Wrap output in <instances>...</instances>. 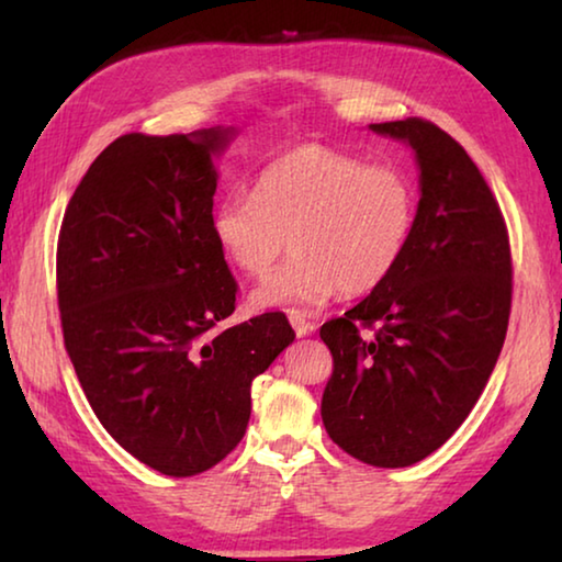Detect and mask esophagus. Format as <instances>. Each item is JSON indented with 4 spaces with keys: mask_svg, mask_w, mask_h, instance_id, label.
I'll return each mask as SVG.
<instances>
[{
    "mask_svg": "<svg viewBox=\"0 0 562 562\" xmlns=\"http://www.w3.org/2000/svg\"><path fill=\"white\" fill-rule=\"evenodd\" d=\"M288 319H290L292 329L297 331V337H307V335H312V329H315V322H310V319L304 317L302 312H297V310L288 312Z\"/></svg>",
    "mask_w": 562,
    "mask_h": 562,
    "instance_id": "esophagus-1",
    "label": "esophagus"
}]
</instances>
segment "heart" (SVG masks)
<instances>
[{
  "instance_id": "obj_1",
  "label": "heart",
  "mask_w": 562,
  "mask_h": 562,
  "mask_svg": "<svg viewBox=\"0 0 562 562\" xmlns=\"http://www.w3.org/2000/svg\"><path fill=\"white\" fill-rule=\"evenodd\" d=\"M416 223V188L394 166L302 146L265 166L252 195L215 205L211 231L223 258L247 278L272 270L250 294L255 310H310L331 294L379 288L402 262Z\"/></svg>"
}]
</instances>
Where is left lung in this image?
<instances>
[{"mask_svg": "<svg viewBox=\"0 0 562 562\" xmlns=\"http://www.w3.org/2000/svg\"><path fill=\"white\" fill-rule=\"evenodd\" d=\"M369 128L414 148L422 198L396 270L319 329L335 359L322 422L355 459L402 469L449 441L479 402L506 339L513 265L498 201L459 140L424 119Z\"/></svg>", "mask_w": 562, "mask_h": 562, "instance_id": "1", "label": "left lung"}]
</instances>
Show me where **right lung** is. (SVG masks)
<instances>
[{"label": "right lung", "mask_w": 562, "mask_h": 562, "mask_svg": "<svg viewBox=\"0 0 562 562\" xmlns=\"http://www.w3.org/2000/svg\"><path fill=\"white\" fill-rule=\"evenodd\" d=\"M231 136L116 138L74 190L56 245L64 345L93 414L173 479L240 443L252 379L294 341L282 312L217 329L237 294L211 231L215 156Z\"/></svg>", "instance_id": "1"}]
</instances>
